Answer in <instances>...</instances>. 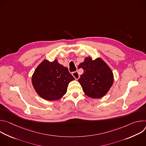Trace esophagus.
Returning <instances> with one entry per match:
<instances>
[{"mask_svg":"<svg viewBox=\"0 0 146 146\" xmlns=\"http://www.w3.org/2000/svg\"><path fill=\"white\" fill-rule=\"evenodd\" d=\"M72 75L73 76V77L75 78L76 80H78L80 78V74L78 73V72H74L72 73Z\"/></svg>","mask_w":146,"mask_h":146,"instance_id":"esophagus-1","label":"esophagus"}]
</instances>
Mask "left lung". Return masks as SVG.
<instances>
[{
  "label": "left lung",
  "mask_w": 146,
  "mask_h": 146,
  "mask_svg": "<svg viewBox=\"0 0 146 146\" xmlns=\"http://www.w3.org/2000/svg\"><path fill=\"white\" fill-rule=\"evenodd\" d=\"M84 73L78 80L86 95L93 99L105 96L113 84L114 75L109 66L100 58L86 57L80 64Z\"/></svg>",
  "instance_id": "1"
}]
</instances>
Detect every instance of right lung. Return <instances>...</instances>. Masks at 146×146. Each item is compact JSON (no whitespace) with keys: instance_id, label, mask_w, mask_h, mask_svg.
I'll use <instances>...</instances> for the list:
<instances>
[{"instance_id":"1","label":"right lung","mask_w":146,"mask_h":146,"mask_svg":"<svg viewBox=\"0 0 146 146\" xmlns=\"http://www.w3.org/2000/svg\"><path fill=\"white\" fill-rule=\"evenodd\" d=\"M74 78L68 69L58 63V59L43 60L32 76V84L36 93L46 100H59L67 92L69 83Z\"/></svg>"}]
</instances>
